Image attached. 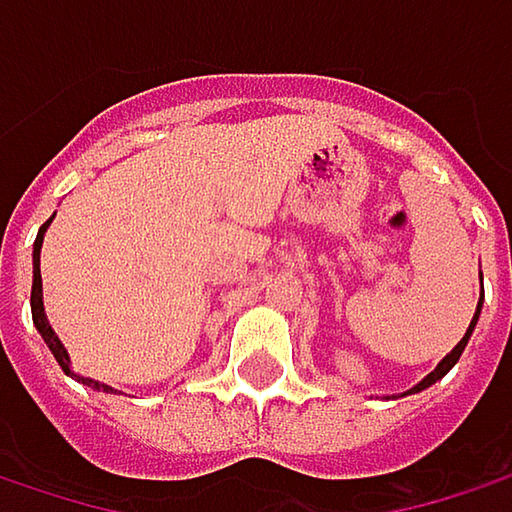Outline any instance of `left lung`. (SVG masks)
I'll list each match as a JSON object with an SVG mask.
<instances>
[{
    "label": "left lung",
    "instance_id": "1",
    "mask_svg": "<svg viewBox=\"0 0 512 512\" xmlns=\"http://www.w3.org/2000/svg\"><path fill=\"white\" fill-rule=\"evenodd\" d=\"M480 305H483V299L477 302V311H474V320H471V326H468V332L462 335L460 344H457V347H454V350H451L448 356H445V358H442V361H439V367H436V370H433L430 376H424V379H421V382H418L415 388H409L406 394H418V391H424V388H430V385H433L436 379H442V376H445V373H448V370H451V367H454V364L460 361L462 350H465V344H468V338H471V332H474V326H477V317H480Z\"/></svg>",
    "mask_w": 512,
    "mask_h": 512
}]
</instances>
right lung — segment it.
<instances>
[{"label": "right lung", "instance_id": "obj_1", "mask_svg": "<svg viewBox=\"0 0 512 512\" xmlns=\"http://www.w3.org/2000/svg\"><path fill=\"white\" fill-rule=\"evenodd\" d=\"M52 216L44 222V228L38 231V240H35V252H32V266H35V272H32V320H35V326H38V332H41V338L47 341V347L52 350V356L55 361L61 364V370L64 373H70V376H76L73 370H70V356H67V350H64V344L58 341V335L52 332L50 320H47V314H44V284H41V246H44V231L50 228ZM82 385H88V388H97V391H112L109 385H100L97 379H88V376H76Z\"/></svg>", "mask_w": 512, "mask_h": 512}]
</instances>
